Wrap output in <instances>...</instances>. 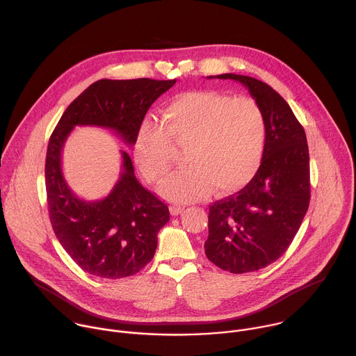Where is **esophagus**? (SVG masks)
I'll return each mask as SVG.
<instances>
[{"mask_svg": "<svg viewBox=\"0 0 356 356\" xmlns=\"http://www.w3.org/2000/svg\"><path fill=\"white\" fill-rule=\"evenodd\" d=\"M183 210H184V206H177V204L170 206V213H172V216H179V214H181Z\"/></svg>", "mask_w": 356, "mask_h": 356, "instance_id": "esophagus-1", "label": "esophagus"}]
</instances>
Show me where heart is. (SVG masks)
Masks as SVG:
<instances>
[{
  "label": "heart",
  "instance_id": "b5f03b06",
  "mask_svg": "<svg viewBox=\"0 0 356 356\" xmlns=\"http://www.w3.org/2000/svg\"><path fill=\"white\" fill-rule=\"evenodd\" d=\"M266 118L250 97L217 91H186L162 108L161 125L145 121L134 143V159L152 184L170 172L172 145L183 147L187 166L162 188L172 201L187 202L246 186L258 173L266 149Z\"/></svg>",
  "mask_w": 356,
  "mask_h": 356
}]
</instances>
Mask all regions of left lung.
I'll return each mask as SVG.
<instances>
[{"mask_svg":"<svg viewBox=\"0 0 356 356\" xmlns=\"http://www.w3.org/2000/svg\"><path fill=\"white\" fill-rule=\"evenodd\" d=\"M216 77L239 81L249 90L264 110L268 135L255 177L209 207L204 249L207 258L227 272H255L283 255L309 210L307 138L284 98L269 84L234 73Z\"/></svg>","mask_w":356,"mask_h":356,"instance_id":"obj_1","label":"left lung"}]
</instances>
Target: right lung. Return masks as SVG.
I'll return each instance as SVG.
<instances>
[{
  "instance_id": "1",
  "label": "right lung",
  "mask_w": 356,
  "mask_h": 356,
  "mask_svg": "<svg viewBox=\"0 0 356 356\" xmlns=\"http://www.w3.org/2000/svg\"><path fill=\"white\" fill-rule=\"evenodd\" d=\"M175 83L98 80L66 108L49 139L44 163L49 218L63 249L90 275L121 279L138 273L154 258L158 232L170 214L165 202L138 181L125 150H121L120 179L106 198L77 197L62 172L65 142L79 125L111 129L132 146L149 107Z\"/></svg>"
}]
</instances>
